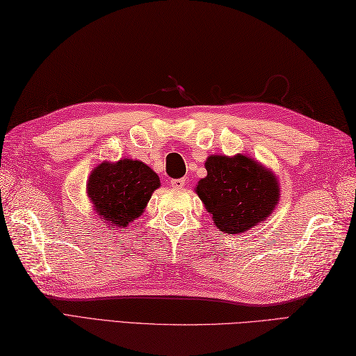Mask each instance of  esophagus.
I'll list each match as a JSON object with an SVG mask.
<instances>
[{"label": "esophagus", "instance_id": "esophagus-1", "mask_svg": "<svg viewBox=\"0 0 356 356\" xmlns=\"http://www.w3.org/2000/svg\"><path fill=\"white\" fill-rule=\"evenodd\" d=\"M185 184H186L185 179H172L171 182H170V185H171L172 188H176V190H180V188H184Z\"/></svg>", "mask_w": 356, "mask_h": 356}]
</instances>
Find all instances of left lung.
I'll return each mask as SVG.
<instances>
[{"mask_svg":"<svg viewBox=\"0 0 356 356\" xmlns=\"http://www.w3.org/2000/svg\"><path fill=\"white\" fill-rule=\"evenodd\" d=\"M194 191L218 229L240 236L268 220L280 200L275 172L246 154L208 156Z\"/></svg>","mask_w":356,"mask_h":356,"instance_id":"left-lung-1","label":"left lung"}]
</instances>
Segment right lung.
Wrapping results in <instances>:
<instances>
[{
  "label": "right lung",
  "instance_id": "1",
  "mask_svg": "<svg viewBox=\"0 0 356 356\" xmlns=\"http://www.w3.org/2000/svg\"><path fill=\"white\" fill-rule=\"evenodd\" d=\"M159 186V176L147 163L125 157L95 166L87 180V197L99 220L120 229L143 214Z\"/></svg>",
  "mask_w": 356,
  "mask_h": 356
}]
</instances>
